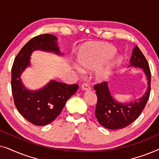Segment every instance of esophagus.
<instances>
[{"label":"esophagus","instance_id":"1","mask_svg":"<svg viewBox=\"0 0 159 159\" xmlns=\"http://www.w3.org/2000/svg\"><path fill=\"white\" fill-rule=\"evenodd\" d=\"M82 90L84 91H89L90 90V87L88 84H83L82 85Z\"/></svg>","mask_w":159,"mask_h":159}]
</instances>
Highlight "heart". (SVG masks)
<instances>
[{"label": "heart", "mask_w": 159, "mask_h": 159, "mask_svg": "<svg viewBox=\"0 0 159 159\" xmlns=\"http://www.w3.org/2000/svg\"><path fill=\"white\" fill-rule=\"evenodd\" d=\"M115 48L105 43H85L77 53L78 66L85 70H94V79L98 82L108 81L116 64Z\"/></svg>", "instance_id": "obj_1"}]
</instances>
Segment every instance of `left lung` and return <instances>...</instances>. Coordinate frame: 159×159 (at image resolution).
<instances>
[{
    "mask_svg": "<svg viewBox=\"0 0 159 159\" xmlns=\"http://www.w3.org/2000/svg\"><path fill=\"white\" fill-rule=\"evenodd\" d=\"M129 67L142 69L146 77V91L139 98L122 103L114 98L111 90V83L103 82L94 86L98 98L95 116L98 122L107 129H119L129 125L138 118L148 101L151 90V71L146 58L137 45L132 50L127 68Z\"/></svg>",
    "mask_w": 159,
    "mask_h": 159,
    "instance_id": "left-lung-1",
    "label": "left lung"
}]
</instances>
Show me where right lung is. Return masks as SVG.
I'll return each instance as SVG.
<instances>
[{
  "instance_id": "right-lung-1",
  "label": "right lung",
  "mask_w": 159,
  "mask_h": 159,
  "mask_svg": "<svg viewBox=\"0 0 159 159\" xmlns=\"http://www.w3.org/2000/svg\"><path fill=\"white\" fill-rule=\"evenodd\" d=\"M53 34L34 37L24 46L15 58L11 69V89L15 106L30 123L44 126L55 120L66 101L77 90V84H67L51 80L42 88L30 90L24 84L21 76L32 66L31 56L35 51L63 56Z\"/></svg>"
}]
</instances>
